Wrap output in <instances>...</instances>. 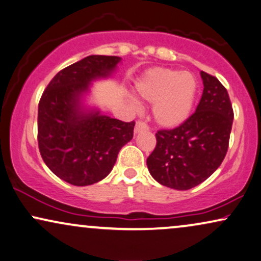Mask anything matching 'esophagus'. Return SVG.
<instances>
[{
	"instance_id": "obj_1",
	"label": "esophagus",
	"mask_w": 261,
	"mask_h": 261,
	"mask_svg": "<svg viewBox=\"0 0 261 261\" xmlns=\"http://www.w3.org/2000/svg\"><path fill=\"white\" fill-rule=\"evenodd\" d=\"M149 126H148V124L146 121H142V120H138L136 123V126H135V134H138L141 133V131H144V130H148Z\"/></svg>"
}]
</instances>
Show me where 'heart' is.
<instances>
[{
  "mask_svg": "<svg viewBox=\"0 0 261 261\" xmlns=\"http://www.w3.org/2000/svg\"><path fill=\"white\" fill-rule=\"evenodd\" d=\"M136 89L142 100L153 105L158 124L173 127L189 117L195 102L197 81L188 71L155 67L137 82ZM134 105L137 102L134 100Z\"/></svg>",
  "mask_w": 261,
  "mask_h": 261,
  "instance_id": "1",
  "label": "heart"
}]
</instances>
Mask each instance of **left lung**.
Wrapping results in <instances>:
<instances>
[{
    "instance_id": "1",
    "label": "left lung",
    "mask_w": 261,
    "mask_h": 261,
    "mask_svg": "<svg viewBox=\"0 0 261 261\" xmlns=\"http://www.w3.org/2000/svg\"><path fill=\"white\" fill-rule=\"evenodd\" d=\"M203 92L195 113L179 126L159 130L148 156V170L156 182L188 190L206 180L223 163L229 148L233 111L229 94L213 75L201 71Z\"/></svg>"
}]
</instances>
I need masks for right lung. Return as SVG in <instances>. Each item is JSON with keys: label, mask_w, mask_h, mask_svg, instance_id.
I'll return each instance as SVG.
<instances>
[{"label": "right lung", "mask_w": 261, "mask_h": 261, "mask_svg": "<svg viewBox=\"0 0 261 261\" xmlns=\"http://www.w3.org/2000/svg\"><path fill=\"white\" fill-rule=\"evenodd\" d=\"M119 61L90 55L74 62L57 73L39 100V153L51 172L72 186H90L107 177L121 147L134 137L135 121L81 107L91 81L108 77Z\"/></svg>", "instance_id": "obj_1"}]
</instances>
